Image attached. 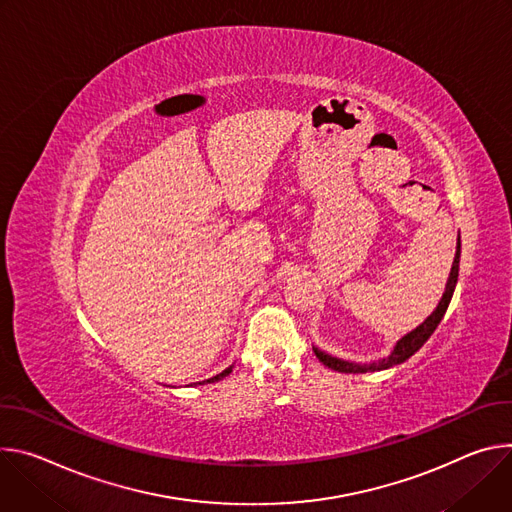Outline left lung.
Here are the masks:
<instances>
[{"instance_id":"obj_1","label":"left lung","mask_w":512,"mask_h":512,"mask_svg":"<svg viewBox=\"0 0 512 512\" xmlns=\"http://www.w3.org/2000/svg\"><path fill=\"white\" fill-rule=\"evenodd\" d=\"M460 252H462V242L458 238V252H456V258H453V266H451V272H449V278H447V285H445V293L437 305V309L417 327L413 329L411 333H407L399 344H396V348L392 350V354L384 360H378V362H372V364H354V362H344V360H337V358H331L329 354H323L321 350L313 348L315 350V356L319 358V362H323L327 368L331 370H337V372H348V374H364V372H374V370H384V368H390V366H396L401 364L405 360H409L425 342L431 337V333L437 329L439 321L443 319L447 307H449V301L453 297V291H456V282H458V274H460Z\"/></svg>"}]
</instances>
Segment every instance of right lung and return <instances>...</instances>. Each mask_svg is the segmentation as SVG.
<instances>
[{
    "instance_id": "obj_1",
    "label": "right lung",
    "mask_w": 512,
    "mask_h": 512,
    "mask_svg": "<svg viewBox=\"0 0 512 512\" xmlns=\"http://www.w3.org/2000/svg\"><path fill=\"white\" fill-rule=\"evenodd\" d=\"M230 372H232V366H230V368H225V370H223V372H221V374H217V376H213V378H209V380H207V382H217V380H221V378H225V376H227V374H230Z\"/></svg>"
}]
</instances>
